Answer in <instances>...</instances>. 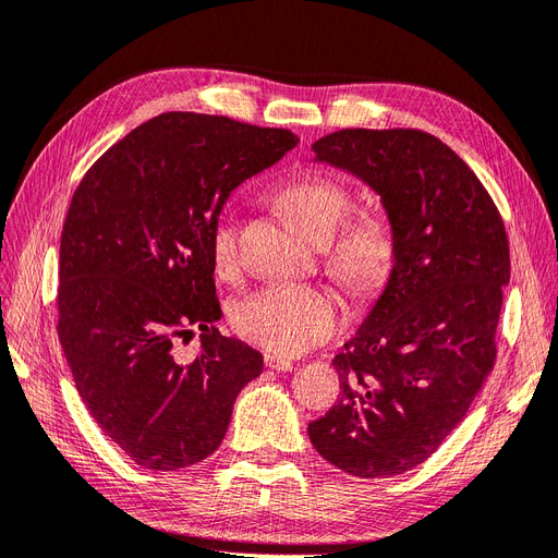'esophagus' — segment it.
<instances>
[{"instance_id":"esophagus-1","label":"esophagus","mask_w":558,"mask_h":558,"mask_svg":"<svg viewBox=\"0 0 558 558\" xmlns=\"http://www.w3.org/2000/svg\"><path fill=\"white\" fill-rule=\"evenodd\" d=\"M265 366L272 371H291L293 360H288V356H281V354H265Z\"/></svg>"}]
</instances>
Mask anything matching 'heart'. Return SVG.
I'll list each match as a JSON object with an SVG mask.
<instances>
[{
    "label": "heart",
    "mask_w": 558,
    "mask_h": 558,
    "mask_svg": "<svg viewBox=\"0 0 558 558\" xmlns=\"http://www.w3.org/2000/svg\"><path fill=\"white\" fill-rule=\"evenodd\" d=\"M279 204L316 242L331 240L350 208V192L325 173L293 178L279 190ZM215 267L229 272L238 258V225L221 213L210 229ZM393 256L391 229L380 215H356L331 244L337 272L354 288L380 281ZM231 320L242 339L279 354H300L329 339L343 323L341 300L323 286L277 281L233 304Z\"/></svg>",
    "instance_id": "b5f03b06"
}]
</instances>
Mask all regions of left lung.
I'll list each match as a JSON object with an SVG mask.
<instances>
[{"label": "left lung", "mask_w": 558, "mask_h": 558, "mask_svg": "<svg viewBox=\"0 0 558 558\" xmlns=\"http://www.w3.org/2000/svg\"><path fill=\"white\" fill-rule=\"evenodd\" d=\"M311 150L380 196L393 260L331 362L341 398L308 423V437L352 476H398L439 449L495 366L506 229L476 173L428 132L339 130Z\"/></svg>", "instance_id": "left-lung-1"}]
</instances>
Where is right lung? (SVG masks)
Here are the masks:
<instances>
[{
    "label": "right lung",
    "instance_id": "1",
    "mask_svg": "<svg viewBox=\"0 0 558 558\" xmlns=\"http://www.w3.org/2000/svg\"><path fill=\"white\" fill-rule=\"evenodd\" d=\"M291 130L169 111L86 171L59 252V341L102 433L135 464L183 470L227 435L263 354L221 337L210 229L231 192L279 162ZM203 329L185 361L177 341Z\"/></svg>",
    "mask_w": 558,
    "mask_h": 558
}]
</instances>
